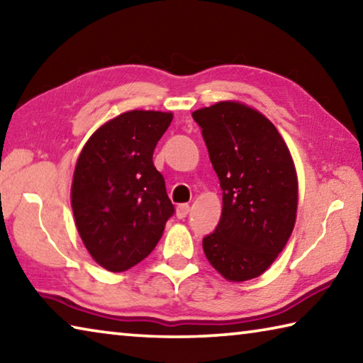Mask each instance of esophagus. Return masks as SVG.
<instances>
[{"mask_svg": "<svg viewBox=\"0 0 363 363\" xmlns=\"http://www.w3.org/2000/svg\"><path fill=\"white\" fill-rule=\"evenodd\" d=\"M189 211H190V206L187 203H182L176 208V216L179 219H184L189 214Z\"/></svg>", "mask_w": 363, "mask_h": 363, "instance_id": "34e87169", "label": "esophagus"}]
</instances>
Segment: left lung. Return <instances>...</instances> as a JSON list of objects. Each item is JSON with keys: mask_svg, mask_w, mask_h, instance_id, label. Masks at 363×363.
Segmentation results:
<instances>
[{"mask_svg": "<svg viewBox=\"0 0 363 363\" xmlns=\"http://www.w3.org/2000/svg\"><path fill=\"white\" fill-rule=\"evenodd\" d=\"M223 189V214L203 238L211 266L230 281L256 279L290 238L298 177L290 150L266 116L240 102L192 113Z\"/></svg>", "mask_w": 363, "mask_h": 363, "instance_id": "obj_1", "label": "left lung"}]
</instances>
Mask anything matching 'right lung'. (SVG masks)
Segmentation results:
<instances>
[{"label": "right lung", "instance_id": "add662e5", "mask_svg": "<svg viewBox=\"0 0 363 363\" xmlns=\"http://www.w3.org/2000/svg\"><path fill=\"white\" fill-rule=\"evenodd\" d=\"M173 113L131 110L102 125L79 153L72 210L86 250L110 272L145 259L174 214L153 150Z\"/></svg>", "mask_w": 363, "mask_h": 363}]
</instances>
